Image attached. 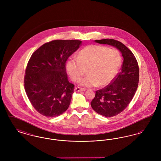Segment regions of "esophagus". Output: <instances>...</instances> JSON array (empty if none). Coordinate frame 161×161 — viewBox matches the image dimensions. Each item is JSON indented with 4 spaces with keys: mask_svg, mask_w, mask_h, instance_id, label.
Instances as JSON below:
<instances>
[{
    "mask_svg": "<svg viewBox=\"0 0 161 161\" xmlns=\"http://www.w3.org/2000/svg\"><path fill=\"white\" fill-rule=\"evenodd\" d=\"M86 89H83V88H81L80 87H76L74 89L75 92H81V91H84Z\"/></svg>",
    "mask_w": 161,
    "mask_h": 161,
    "instance_id": "obj_1",
    "label": "esophagus"
}]
</instances>
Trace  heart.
I'll return each instance as SVG.
<instances>
[{"instance_id":"obj_1","label":"heart","mask_w":161,"mask_h":161,"mask_svg":"<svg viewBox=\"0 0 161 161\" xmlns=\"http://www.w3.org/2000/svg\"><path fill=\"white\" fill-rule=\"evenodd\" d=\"M122 63L120 52L102 45H91L83 49L77 58H71L66 68L72 80L77 82L84 74L89 75L80 80L85 87L104 86L118 74Z\"/></svg>"}]
</instances>
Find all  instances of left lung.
Returning a JSON list of instances; mask_svg holds the SVG:
<instances>
[{"instance_id":"1","label":"left lung","mask_w":161,"mask_h":161,"mask_svg":"<svg viewBox=\"0 0 161 161\" xmlns=\"http://www.w3.org/2000/svg\"><path fill=\"white\" fill-rule=\"evenodd\" d=\"M95 42L115 46L122 53L121 71L105 87L96 91L91 104L98 114L106 117L118 115L129 106L138 88L139 71L138 61L130 49L114 39L96 40Z\"/></svg>"}]
</instances>
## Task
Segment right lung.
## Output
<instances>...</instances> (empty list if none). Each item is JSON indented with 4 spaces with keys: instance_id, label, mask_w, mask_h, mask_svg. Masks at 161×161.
Segmentation results:
<instances>
[{
    "instance_id": "add662e5",
    "label": "right lung",
    "mask_w": 161,
    "mask_h": 161,
    "mask_svg": "<svg viewBox=\"0 0 161 161\" xmlns=\"http://www.w3.org/2000/svg\"><path fill=\"white\" fill-rule=\"evenodd\" d=\"M81 43L78 40H54L32 54L24 86L32 106L41 115L55 117L68 108L75 86L68 81L66 62Z\"/></svg>"
}]
</instances>
